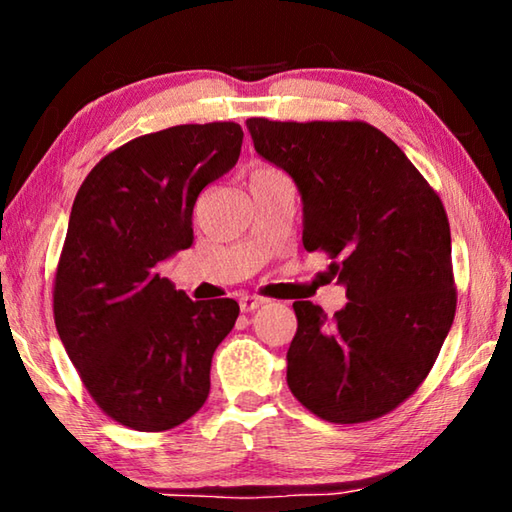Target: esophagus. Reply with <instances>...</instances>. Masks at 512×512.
Segmentation results:
<instances>
[{
    "mask_svg": "<svg viewBox=\"0 0 512 512\" xmlns=\"http://www.w3.org/2000/svg\"><path fill=\"white\" fill-rule=\"evenodd\" d=\"M266 302L268 300L262 298V296H248V293H246V296L239 298V309L246 314V311H255V309H259L262 305H266Z\"/></svg>",
    "mask_w": 512,
    "mask_h": 512,
    "instance_id": "1",
    "label": "esophagus"
}]
</instances>
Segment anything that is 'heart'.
I'll return each instance as SVG.
<instances>
[{
	"instance_id": "obj_1",
	"label": "heart",
	"mask_w": 512,
	"mask_h": 512,
	"mask_svg": "<svg viewBox=\"0 0 512 512\" xmlns=\"http://www.w3.org/2000/svg\"><path fill=\"white\" fill-rule=\"evenodd\" d=\"M264 171H271V167H264V164H255V167L250 169V176H257V173H264Z\"/></svg>"
}]
</instances>
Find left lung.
<instances>
[{
  "mask_svg": "<svg viewBox=\"0 0 512 512\" xmlns=\"http://www.w3.org/2000/svg\"><path fill=\"white\" fill-rule=\"evenodd\" d=\"M255 151L296 180L302 246L329 257L348 305L293 302L287 384L320 420L357 424L418 391L456 314L452 235L440 196L366 121L250 117Z\"/></svg>",
  "mask_w": 512,
  "mask_h": 512,
  "instance_id": "left-lung-1",
  "label": "left lung"
}]
</instances>
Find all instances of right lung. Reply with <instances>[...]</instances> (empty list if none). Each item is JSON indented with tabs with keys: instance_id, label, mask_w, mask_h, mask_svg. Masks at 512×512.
Segmentation results:
<instances>
[{
	"instance_id": "right-lung-1",
	"label": "right lung",
	"mask_w": 512,
	"mask_h": 512,
	"mask_svg": "<svg viewBox=\"0 0 512 512\" xmlns=\"http://www.w3.org/2000/svg\"><path fill=\"white\" fill-rule=\"evenodd\" d=\"M235 121L171 126L101 158L74 198L54 277V320L99 409L135 431H167L210 395L232 298L189 300L158 266L192 246L198 194L235 167Z\"/></svg>"
}]
</instances>
